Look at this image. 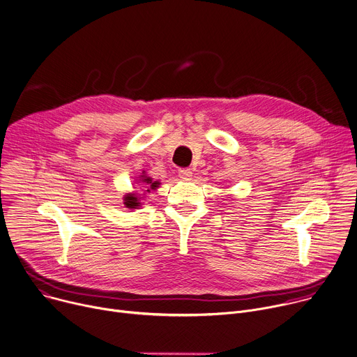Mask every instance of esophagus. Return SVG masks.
<instances>
[{
	"mask_svg": "<svg viewBox=\"0 0 357 357\" xmlns=\"http://www.w3.org/2000/svg\"><path fill=\"white\" fill-rule=\"evenodd\" d=\"M178 176L183 181H189L192 178V171L188 169V168H182V169L178 171Z\"/></svg>",
	"mask_w": 357,
	"mask_h": 357,
	"instance_id": "esophagus-1",
	"label": "esophagus"
}]
</instances>
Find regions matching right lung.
<instances>
[{"instance_id": "1", "label": "right lung", "mask_w": 357, "mask_h": 357, "mask_svg": "<svg viewBox=\"0 0 357 357\" xmlns=\"http://www.w3.org/2000/svg\"><path fill=\"white\" fill-rule=\"evenodd\" d=\"M139 182H142V183L144 185V188L147 189L146 192L154 190V189H157V188L160 186V182H158V181H153V178L147 176L146 172H143V175H140ZM123 200H125V206H126L128 208H130V210L137 208V207L142 204L140 200H139V196H137L136 193H128Z\"/></svg>"}]
</instances>
